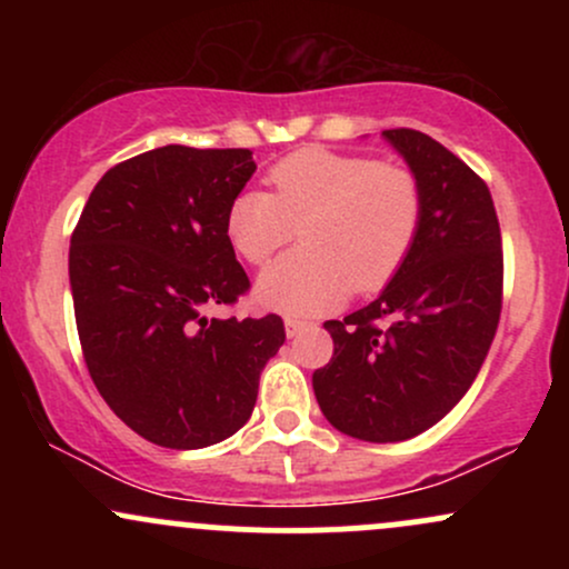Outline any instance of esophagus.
Masks as SVG:
<instances>
[{
  "mask_svg": "<svg viewBox=\"0 0 569 569\" xmlns=\"http://www.w3.org/2000/svg\"><path fill=\"white\" fill-rule=\"evenodd\" d=\"M307 326H310L307 321H297V318H286V335H289V337L302 335Z\"/></svg>",
  "mask_w": 569,
  "mask_h": 569,
  "instance_id": "obj_1",
  "label": "esophagus"
}]
</instances>
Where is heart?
Here are the masks:
<instances>
[{
  "label": "heart",
  "instance_id": "b5f03b06",
  "mask_svg": "<svg viewBox=\"0 0 569 569\" xmlns=\"http://www.w3.org/2000/svg\"><path fill=\"white\" fill-rule=\"evenodd\" d=\"M272 194L243 189L227 208V238L264 267L302 227V251L257 283V302L289 316L335 307L348 289L380 291L422 227V184L409 166L307 147L270 168Z\"/></svg>",
  "mask_w": 569,
  "mask_h": 569
}]
</instances>
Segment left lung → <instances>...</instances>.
<instances>
[{
  "instance_id": "1",
  "label": "left lung",
  "mask_w": 569,
  "mask_h": 569,
  "mask_svg": "<svg viewBox=\"0 0 569 569\" xmlns=\"http://www.w3.org/2000/svg\"><path fill=\"white\" fill-rule=\"evenodd\" d=\"M422 184V227L380 297L326 321L335 356L312 371L323 417L361 441H407L468 393L498 331L502 240L492 194L457 154L382 130Z\"/></svg>"
}]
</instances>
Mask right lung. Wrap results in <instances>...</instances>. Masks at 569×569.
<instances>
[{
    "label": "right lung",
    "mask_w": 569,
    "mask_h": 569,
    "mask_svg": "<svg viewBox=\"0 0 569 569\" xmlns=\"http://www.w3.org/2000/svg\"><path fill=\"white\" fill-rule=\"evenodd\" d=\"M253 171L251 149L168 143L109 168L71 232L84 363L109 409L158 447L202 449L243 428L286 339L280 316H202L251 286L224 219Z\"/></svg>",
    "instance_id": "obj_1"
}]
</instances>
